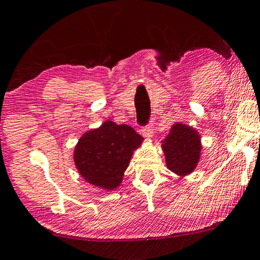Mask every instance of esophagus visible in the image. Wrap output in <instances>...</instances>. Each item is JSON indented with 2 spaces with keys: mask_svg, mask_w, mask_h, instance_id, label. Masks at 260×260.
Instances as JSON below:
<instances>
[{
  "mask_svg": "<svg viewBox=\"0 0 260 260\" xmlns=\"http://www.w3.org/2000/svg\"><path fill=\"white\" fill-rule=\"evenodd\" d=\"M142 134L145 138H151L153 136V125H152V118H150L148 125L142 127Z\"/></svg>",
  "mask_w": 260,
  "mask_h": 260,
  "instance_id": "1",
  "label": "esophagus"
}]
</instances>
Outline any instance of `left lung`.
Returning a JSON list of instances; mask_svg holds the SVG:
<instances>
[{
  "label": "left lung",
  "mask_w": 260,
  "mask_h": 260,
  "mask_svg": "<svg viewBox=\"0 0 260 260\" xmlns=\"http://www.w3.org/2000/svg\"><path fill=\"white\" fill-rule=\"evenodd\" d=\"M163 148L167 167L177 175L185 176L194 170L201 155V138L197 131L184 124H175L164 139Z\"/></svg>",
  "instance_id": "1"
}]
</instances>
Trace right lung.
I'll use <instances>...</instances> for the list:
<instances>
[{"instance_id": "1", "label": "right lung", "mask_w": 260, "mask_h": 260, "mask_svg": "<svg viewBox=\"0 0 260 260\" xmlns=\"http://www.w3.org/2000/svg\"><path fill=\"white\" fill-rule=\"evenodd\" d=\"M142 142L143 137L131 126L107 121L81 137L74 152L75 164L86 182L114 190Z\"/></svg>"}]
</instances>
